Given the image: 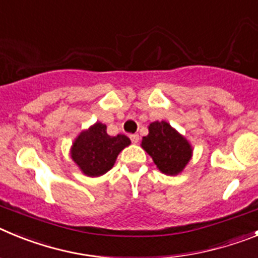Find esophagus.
Returning a JSON list of instances; mask_svg holds the SVG:
<instances>
[{
	"mask_svg": "<svg viewBox=\"0 0 258 258\" xmlns=\"http://www.w3.org/2000/svg\"><path fill=\"white\" fill-rule=\"evenodd\" d=\"M131 141L133 143H138V141H140V136H138V134H132Z\"/></svg>",
	"mask_w": 258,
	"mask_h": 258,
	"instance_id": "obj_1",
	"label": "esophagus"
}]
</instances>
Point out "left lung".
I'll return each instance as SVG.
<instances>
[{
    "label": "left lung",
    "mask_w": 258,
    "mask_h": 258,
    "mask_svg": "<svg viewBox=\"0 0 258 258\" xmlns=\"http://www.w3.org/2000/svg\"><path fill=\"white\" fill-rule=\"evenodd\" d=\"M141 147L152 157L157 169L166 175L183 172L194 151L191 143L164 120L149 125V134L142 138Z\"/></svg>",
    "instance_id": "left-lung-1"
}]
</instances>
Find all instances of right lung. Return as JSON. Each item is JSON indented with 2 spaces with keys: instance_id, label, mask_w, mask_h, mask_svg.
<instances>
[{
  "instance_id": "right-lung-1",
  "label": "right lung",
  "mask_w": 258,
  "mask_h": 258,
  "mask_svg": "<svg viewBox=\"0 0 258 258\" xmlns=\"http://www.w3.org/2000/svg\"><path fill=\"white\" fill-rule=\"evenodd\" d=\"M129 145L131 140L126 136H108L106 125L97 121L75 138L70 155L84 175L95 178L106 174Z\"/></svg>"
}]
</instances>
